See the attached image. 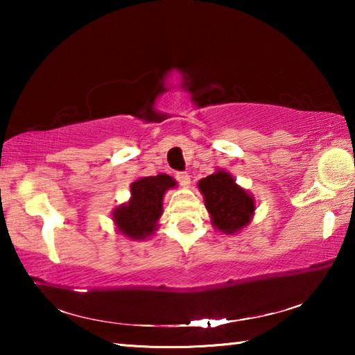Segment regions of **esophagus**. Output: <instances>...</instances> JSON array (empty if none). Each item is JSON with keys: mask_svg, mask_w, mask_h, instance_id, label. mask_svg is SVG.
<instances>
[{"mask_svg": "<svg viewBox=\"0 0 355 355\" xmlns=\"http://www.w3.org/2000/svg\"><path fill=\"white\" fill-rule=\"evenodd\" d=\"M175 178L178 180V183L182 184L183 188H189V184H191V178H189L188 173H184V172H178L177 175H175Z\"/></svg>", "mask_w": 355, "mask_h": 355, "instance_id": "esophagus-1", "label": "esophagus"}]
</instances>
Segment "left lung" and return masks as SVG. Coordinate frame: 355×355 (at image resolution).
<instances>
[{"label":"left lung","instance_id":"left-lung-1","mask_svg":"<svg viewBox=\"0 0 355 355\" xmlns=\"http://www.w3.org/2000/svg\"><path fill=\"white\" fill-rule=\"evenodd\" d=\"M199 189L214 228L225 235H233L249 225L255 211V200L236 184L230 173L216 171L213 175L200 180Z\"/></svg>","mask_w":355,"mask_h":355}]
</instances>
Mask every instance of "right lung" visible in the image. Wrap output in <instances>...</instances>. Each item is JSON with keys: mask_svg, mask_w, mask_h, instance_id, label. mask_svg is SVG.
Returning <instances> with one entry per match:
<instances>
[{"mask_svg": "<svg viewBox=\"0 0 355 355\" xmlns=\"http://www.w3.org/2000/svg\"><path fill=\"white\" fill-rule=\"evenodd\" d=\"M175 186V180L166 173L142 177L131 183V199L112 211L117 230L135 241L152 236L163 214L166 191Z\"/></svg>", "mask_w": 355, "mask_h": 355, "instance_id": "right-lung-1", "label": "right lung"}]
</instances>
